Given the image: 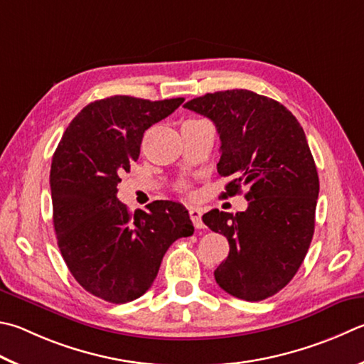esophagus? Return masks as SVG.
Listing matches in <instances>:
<instances>
[{
  "label": "esophagus",
  "instance_id": "obj_1",
  "mask_svg": "<svg viewBox=\"0 0 364 364\" xmlns=\"http://www.w3.org/2000/svg\"><path fill=\"white\" fill-rule=\"evenodd\" d=\"M189 216H191V221H193L196 229H202V228H203V223H202V210H200V208L191 207V208H189Z\"/></svg>",
  "mask_w": 364,
  "mask_h": 364
}]
</instances>
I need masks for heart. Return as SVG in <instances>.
Listing matches in <instances>:
<instances>
[{
  "label": "heart",
  "mask_w": 364,
  "mask_h": 364,
  "mask_svg": "<svg viewBox=\"0 0 364 364\" xmlns=\"http://www.w3.org/2000/svg\"><path fill=\"white\" fill-rule=\"evenodd\" d=\"M183 189H186V186H183Z\"/></svg>",
  "instance_id": "b5f03b06"
}]
</instances>
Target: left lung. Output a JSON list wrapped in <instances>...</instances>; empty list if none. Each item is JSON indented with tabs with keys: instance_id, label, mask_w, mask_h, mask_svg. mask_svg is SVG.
I'll list each match as a JSON object with an SVG mask.
<instances>
[{
	"instance_id": "1",
	"label": "left lung",
	"mask_w": 364,
	"mask_h": 364,
	"mask_svg": "<svg viewBox=\"0 0 364 364\" xmlns=\"http://www.w3.org/2000/svg\"><path fill=\"white\" fill-rule=\"evenodd\" d=\"M184 108L216 125L218 173L232 178L223 197L248 188L245 211L202 216L229 242L215 280L239 299H266L291 282L314 237L320 183L306 134L282 103L245 89L205 94Z\"/></svg>"
}]
</instances>
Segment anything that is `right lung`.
I'll list each match as a JSON object with an SVG mask.
<instances>
[{"label":"right lung","mask_w":364,"mask_h":364,"mask_svg":"<svg viewBox=\"0 0 364 364\" xmlns=\"http://www.w3.org/2000/svg\"><path fill=\"white\" fill-rule=\"evenodd\" d=\"M183 102L129 95L92 102L70 122L52 157L58 248L79 285L100 299L124 304L146 293L165 251L194 232L181 203L156 200L148 211L130 213L117 199L121 175L140 156L144 130Z\"/></svg>","instance_id":"right-lung-1"}]
</instances>
